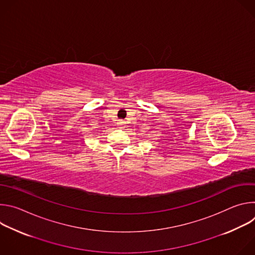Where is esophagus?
<instances>
[{"label": "esophagus", "mask_w": 255, "mask_h": 255, "mask_svg": "<svg viewBox=\"0 0 255 255\" xmlns=\"http://www.w3.org/2000/svg\"><path fill=\"white\" fill-rule=\"evenodd\" d=\"M120 124H123V122H120Z\"/></svg>", "instance_id": "esophagus-1"}]
</instances>
